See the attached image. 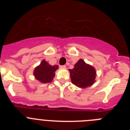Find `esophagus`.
<instances>
[{
    "label": "esophagus",
    "mask_w": 130,
    "mask_h": 130,
    "mask_svg": "<svg viewBox=\"0 0 130 130\" xmlns=\"http://www.w3.org/2000/svg\"><path fill=\"white\" fill-rule=\"evenodd\" d=\"M60 68L65 69L66 68V65H62V66H60Z\"/></svg>",
    "instance_id": "esophagus-1"
}]
</instances>
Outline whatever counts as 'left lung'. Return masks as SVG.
<instances>
[{
	"label": "left lung",
	"mask_w": 130,
	"mask_h": 130,
	"mask_svg": "<svg viewBox=\"0 0 130 130\" xmlns=\"http://www.w3.org/2000/svg\"><path fill=\"white\" fill-rule=\"evenodd\" d=\"M69 71L72 83L79 88L90 87L95 82L96 70L93 66L85 62L83 60L79 59L74 65V68Z\"/></svg>",
	"instance_id": "1"
}]
</instances>
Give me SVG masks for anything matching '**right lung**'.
<instances>
[{"mask_svg":"<svg viewBox=\"0 0 130 130\" xmlns=\"http://www.w3.org/2000/svg\"><path fill=\"white\" fill-rule=\"evenodd\" d=\"M58 68L57 65L51 66L45 60H43L39 66L34 70V75L37 80L43 83H50L55 75V71Z\"/></svg>","mask_w":130,"mask_h":130,"instance_id":"right-lung-1","label":"right lung"}]
</instances>
